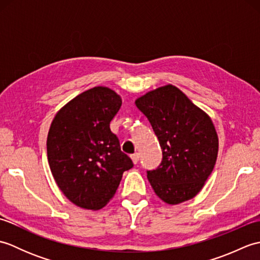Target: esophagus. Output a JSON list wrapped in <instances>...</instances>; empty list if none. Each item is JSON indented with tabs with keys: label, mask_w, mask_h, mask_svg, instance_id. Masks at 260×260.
I'll list each match as a JSON object with an SVG mask.
<instances>
[{
	"label": "esophagus",
	"mask_w": 260,
	"mask_h": 260,
	"mask_svg": "<svg viewBox=\"0 0 260 260\" xmlns=\"http://www.w3.org/2000/svg\"><path fill=\"white\" fill-rule=\"evenodd\" d=\"M131 158H132V161H133L134 164H137V163H139V161H140V154H139V153L132 154Z\"/></svg>",
	"instance_id": "34e87169"
}]
</instances>
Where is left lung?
Returning <instances> with one entry per match:
<instances>
[{"label":"left lung","instance_id":"left-lung-1","mask_svg":"<svg viewBox=\"0 0 260 260\" xmlns=\"http://www.w3.org/2000/svg\"><path fill=\"white\" fill-rule=\"evenodd\" d=\"M135 105L151 123L162 148L161 164L147 171L154 192L169 204L194 198L218 156L219 140L211 118L173 85L146 92Z\"/></svg>","mask_w":260,"mask_h":260}]
</instances>
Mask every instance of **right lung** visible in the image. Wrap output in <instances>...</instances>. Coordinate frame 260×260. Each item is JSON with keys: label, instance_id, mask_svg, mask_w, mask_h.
I'll list each match as a JSON object with an SVG mask.
<instances>
[{"label": "right lung", "instance_id": "add662e5", "mask_svg": "<svg viewBox=\"0 0 260 260\" xmlns=\"http://www.w3.org/2000/svg\"><path fill=\"white\" fill-rule=\"evenodd\" d=\"M120 106L114 90L93 87L66 104L49 129L47 154L53 179L68 200L82 209L106 206L123 173L133 168L109 127Z\"/></svg>", "mask_w": 260, "mask_h": 260}]
</instances>
